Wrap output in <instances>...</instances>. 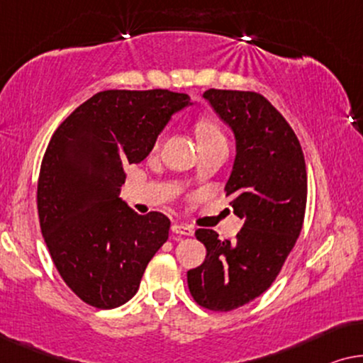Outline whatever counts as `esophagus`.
Masks as SVG:
<instances>
[{
    "label": "esophagus",
    "instance_id": "34e87169",
    "mask_svg": "<svg viewBox=\"0 0 363 363\" xmlns=\"http://www.w3.org/2000/svg\"><path fill=\"white\" fill-rule=\"evenodd\" d=\"M171 230L177 235H184V237H191V235H194V228L184 225V223H174V225L171 227Z\"/></svg>",
    "mask_w": 363,
    "mask_h": 363
}]
</instances>
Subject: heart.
<instances>
[{
  "label": "heart",
  "instance_id": "b5f03b06",
  "mask_svg": "<svg viewBox=\"0 0 363 363\" xmlns=\"http://www.w3.org/2000/svg\"><path fill=\"white\" fill-rule=\"evenodd\" d=\"M196 133L199 138V145H212V143H225L222 130L211 120H201L196 125ZM161 141V140H160ZM157 141V145H160Z\"/></svg>",
  "mask_w": 363,
  "mask_h": 363
}]
</instances>
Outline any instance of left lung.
<instances>
[{"mask_svg":"<svg viewBox=\"0 0 363 363\" xmlns=\"http://www.w3.org/2000/svg\"><path fill=\"white\" fill-rule=\"evenodd\" d=\"M203 99L233 131L225 191L245 223L235 242L196 230L207 257L189 269L187 284L197 304L227 313L263 294L281 272L303 228L308 174L298 136L263 95L211 89Z\"/></svg>","mask_w":363,"mask_h":363,"instance_id":"8db88e82","label":"left lung"}]
</instances>
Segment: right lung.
<instances>
[{
  "label": "right lung",
  "mask_w": 363,
  "mask_h": 363,
  "mask_svg": "<svg viewBox=\"0 0 363 363\" xmlns=\"http://www.w3.org/2000/svg\"><path fill=\"white\" fill-rule=\"evenodd\" d=\"M191 96L169 90H105L50 138L38 182L44 242L65 284L84 303L113 309L136 294L169 237L164 213L138 216L120 199L125 166L150 155Z\"/></svg>",
  "instance_id": "obj_1"
}]
</instances>
